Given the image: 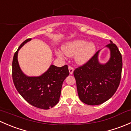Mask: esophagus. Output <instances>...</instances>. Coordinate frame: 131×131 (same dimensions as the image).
Masks as SVG:
<instances>
[{
    "label": "esophagus",
    "instance_id": "obj_1",
    "mask_svg": "<svg viewBox=\"0 0 131 131\" xmlns=\"http://www.w3.org/2000/svg\"><path fill=\"white\" fill-rule=\"evenodd\" d=\"M68 70H69V72L70 74L73 73V68L72 67H68Z\"/></svg>",
    "mask_w": 131,
    "mask_h": 131
}]
</instances>
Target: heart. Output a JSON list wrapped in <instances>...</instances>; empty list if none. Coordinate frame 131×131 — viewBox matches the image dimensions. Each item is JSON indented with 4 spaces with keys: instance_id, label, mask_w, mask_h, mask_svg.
Instances as JSON below:
<instances>
[{
    "instance_id": "heart-1",
    "label": "heart",
    "mask_w": 131,
    "mask_h": 131,
    "mask_svg": "<svg viewBox=\"0 0 131 131\" xmlns=\"http://www.w3.org/2000/svg\"><path fill=\"white\" fill-rule=\"evenodd\" d=\"M96 47L94 43L88 42L84 39H76L67 42L63 46L62 50L67 56H75L76 63L79 64H84L88 63L94 56ZM56 56L63 58V52L59 51H56Z\"/></svg>"
}]
</instances>
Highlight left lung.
<instances>
[{
    "mask_svg": "<svg viewBox=\"0 0 131 131\" xmlns=\"http://www.w3.org/2000/svg\"><path fill=\"white\" fill-rule=\"evenodd\" d=\"M106 47L110 51L107 63H100L98 51L88 63L73 72L79 98L87 105H98L106 101L114 94L121 82L122 55L112 41Z\"/></svg>",
    "mask_w": 131,
    "mask_h": 131,
    "instance_id": "left-lung-1",
    "label": "left lung"
}]
</instances>
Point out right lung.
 <instances>
[{
  "instance_id": "obj_1",
  "label": "right lung",
  "mask_w": 131,
  "mask_h": 131,
  "mask_svg": "<svg viewBox=\"0 0 131 131\" xmlns=\"http://www.w3.org/2000/svg\"><path fill=\"white\" fill-rule=\"evenodd\" d=\"M31 40H25L14 53L12 64L13 82L18 92L28 103L37 108L48 110L59 102L63 82L69 75V71L67 65L58 67L51 64L40 76H26L19 67L18 54L25 43Z\"/></svg>"
}]
</instances>
